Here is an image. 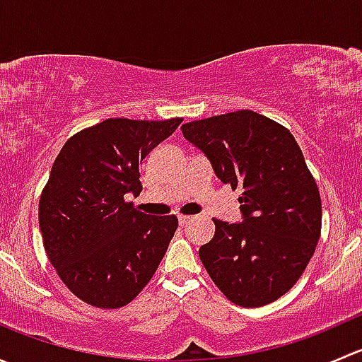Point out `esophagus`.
<instances>
[{
    "label": "esophagus",
    "mask_w": 362,
    "mask_h": 362,
    "mask_svg": "<svg viewBox=\"0 0 362 362\" xmlns=\"http://www.w3.org/2000/svg\"><path fill=\"white\" fill-rule=\"evenodd\" d=\"M192 218H194V217H192V215H178V222H180L182 226L189 224V222H191Z\"/></svg>",
    "instance_id": "1"
}]
</instances>
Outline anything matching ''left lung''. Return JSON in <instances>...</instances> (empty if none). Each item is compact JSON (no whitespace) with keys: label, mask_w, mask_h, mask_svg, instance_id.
I'll list each match as a JSON object with an SVG mask.
<instances>
[{"label":"left lung","mask_w":362,"mask_h":362,"mask_svg":"<svg viewBox=\"0 0 362 362\" xmlns=\"http://www.w3.org/2000/svg\"><path fill=\"white\" fill-rule=\"evenodd\" d=\"M215 175L242 189L243 222L214 218L199 249L204 269L231 303L245 308L276 301L308 266L322 228L319 187L293 133L257 112L236 110L182 126Z\"/></svg>","instance_id":"8db88e82"}]
</instances>
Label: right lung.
I'll return each instance as SVG.
<instances>
[{
  "label": "right lung",
  "mask_w": 362,
  "mask_h": 362,
  "mask_svg": "<svg viewBox=\"0 0 362 362\" xmlns=\"http://www.w3.org/2000/svg\"><path fill=\"white\" fill-rule=\"evenodd\" d=\"M184 119H107L73 134L52 164L38 204L43 247L59 279L96 308H122L151 282L177 215H147L140 166Z\"/></svg>",
  "instance_id": "right-lung-1"
}]
</instances>
